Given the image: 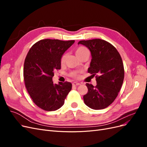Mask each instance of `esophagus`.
<instances>
[{"mask_svg":"<svg viewBox=\"0 0 147 147\" xmlns=\"http://www.w3.org/2000/svg\"><path fill=\"white\" fill-rule=\"evenodd\" d=\"M80 83H78V82H74L72 83V85L73 86H78V85H80Z\"/></svg>","mask_w":147,"mask_h":147,"instance_id":"obj_1","label":"esophagus"}]
</instances>
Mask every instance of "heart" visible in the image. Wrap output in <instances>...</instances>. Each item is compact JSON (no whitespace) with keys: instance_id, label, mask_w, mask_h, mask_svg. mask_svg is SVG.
<instances>
[{"instance_id":"heart-1","label":"heart","mask_w":147,"mask_h":147,"mask_svg":"<svg viewBox=\"0 0 147 147\" xmlns=\"http://www.w3.org/2000/svg\"><path fill=\"white\" fill-rule=\"evenodd\" d=\"M86 52H88L86 48H85L84 47H80L78 48L76 50V51H75V54H76L77 56L78 57L82 55L83 54H84V53H85ZM66 57H67L66 54H64L63 56H62L61 58V63L62 64L65 63V59H66ZM71 75L75 78H77L78 77V72H73L71 73Z\"/></svg>"}]
</instances>
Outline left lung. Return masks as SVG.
<instances>
[{
  "instance_id": "left-lung-1",
  "label": "left lung",
  "mask_w": 147,
  "mask_h": 147,
  "mask_svg": "<svg viewBox=\"0 0 147 147\" xmlns=\"http://www.w3.org/2000/svg\"><path fill=\"white\" fill-rule=\"evenodd\" d=\"M78 44L86 47L91 54L88 73L96 76L97 84L86 83L87 94L84 102L89 107L100 110L107 107L116 99L124 80L121 57L112 44L101 39L81 40Z\"/></svg>"
}]
</instances>
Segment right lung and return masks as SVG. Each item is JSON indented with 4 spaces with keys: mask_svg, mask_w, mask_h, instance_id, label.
Instances as JSON below:
<instances>
[{
    "mask_svg": "<svg viewBox=\"0 0 147 147\" xmlns=\"http://www.w3.org/2000/svg\"><path fill=\"white\" fill-rule=\"evenodd\" d=\"M75 40H41L30 48L24 64L25 86L33 102L46 111L61 108L72 89V83L54 84L53 77L61 69V58Z\"/></svg>",
    "mask_w": 147,
    "mask_h": 147,
    "instance_id": "right-lung-1",
    "label": "right lung"
}]
</instances>
